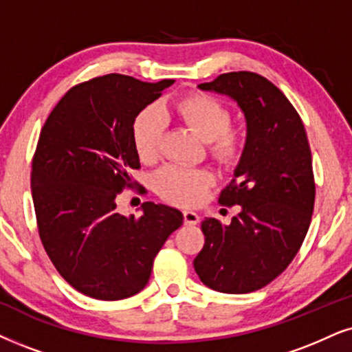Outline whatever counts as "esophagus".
Segmentation results:
<instances>
[{
	"instance_id": "34e87169",
	"label": "esophagus",
	"mask_w": 352,
	"mask_h": 352,
	"mask_svg": "<svg viewBox=\"0 0 352 352\" xmlns=\"http://www.w3.org/2000/svg\"><path fill=\"white\" fill-rule=\"evenodd\" d=\"M184 221L186 226H197L199 222V216L193 211H184Z\"/></svg>"
}]
</instances>
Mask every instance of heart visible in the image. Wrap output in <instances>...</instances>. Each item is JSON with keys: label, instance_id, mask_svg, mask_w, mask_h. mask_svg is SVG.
Instances as JSON below:
<instances>
[{"label": "heart", "instance_id": "1", "mask_svg": "<svg viewBox=\"0 0 352 352\" xmlns=\"http://www.w3.org/2000/svg\"><path fill=\"white\" fill-rule=\"evenodd\" d=\"M179 117L197 135L209 144L212 157L221 164L232 166L240 159L245 146V138L240 130L230 128L232 115L229 109L211 96L193 94L177 102ZM166 133V115L159 107H149L138 115L133 126V143L143 161H153L161 151ZM214 182L206 168L168 166L159 168L153 177V186L167 201L180 206H193L206 197V191Z\"/></svg>", "mask_w": 352, "mask_h": 352}]
</instances>
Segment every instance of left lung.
<instances>
[{
  "instance_id": "1",
  "label": "left lung",
  "mask_w": 352,
  "mask_h": 352,
  "mask_svg": "<svg viewBox=\"0 0 352 352\" xmlns=\"http://www.w3.org/2000/svg\"><path fill=\"white\" fill-rule=\"evenodd\" d=\"M198 89L228 96L247 123L243 153L222 204H239L230 224L201 222L204 245L193 260L204 286L226 294L265 287L294 260L314 212L312 154L287 97L250 71L226 73Z\"/></svg>"
}]
</instances>
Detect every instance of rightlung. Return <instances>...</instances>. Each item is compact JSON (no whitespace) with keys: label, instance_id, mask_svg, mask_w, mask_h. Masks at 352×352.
<instances>
[{"label":"right lung","instance_id":"obj_1","mask_svg":"<svg viewBox=\"0 0 352 352\" xmlns=\"http://www.w3.org/2000/svg\"><path fill=\"white\" fill-rule=\"evenodd\" d=\"M172 84L91 79L66 92L40 131L30 173L38 235L58 273L92 299L143 291L155 255L184 222L166 204L146 201L136 217L120 214L115 203L140 168L135 120Z\"/></svg>","mask_w":352,"mask_h":352}]
</instances>
